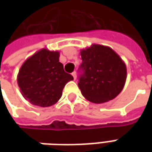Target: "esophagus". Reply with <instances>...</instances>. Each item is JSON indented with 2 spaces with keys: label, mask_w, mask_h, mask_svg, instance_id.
Listing matches in <instances>:
<instances>
[{
  "label": "esophagus",
  "mask_w": 152,
  "mask_h": 152,
  "mask_svg": "<svg viewBox=\"0 0 152 152\" xmlns=\"http://www.w3.org/2000/svg\"><path fill=\"white\" fill-rule=\"evenodd\" d=\"M72 75L74 80H76V72H73L72 73Z\"/></svg>",
  "instance_id": "1"
}]
</instances>
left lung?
<instances>
[{
	"mask_svg": "<svg viewBox=\"0 0 152 152\" xmlns=\"http://www.w3.org/2000/svg\"><path fill=\"white\" fill-rule=\"evenodd\" d=\"M82 63L78 86L82 95L94 103L115 99L124 88L127 69L121 58L112 48L93 44L80 50Z\"/></svg>",
	"mask_w": 152,
	"mask_h": 152,
	"instance_id": "obj_1",
	"label": "left lung"
}]
</instances>
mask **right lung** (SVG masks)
<instances>
[{"instance_id":"right-lung-1","label":"right lung","mask_w":152,"mask_h":152,"mask_svg":"<svg viewBox=\"0 0 152 152\" xmlns=\"http://www.w3.org/2000/svg\"><path fill=\"white\" fill-rule=\"evenodd\" d=\"M73 76L64 72L59 52L45 48L29 57L19 69L17 80L22 95L35 106L47 107L62 97L66 83Z\"/></svg>"}]
</instances>
